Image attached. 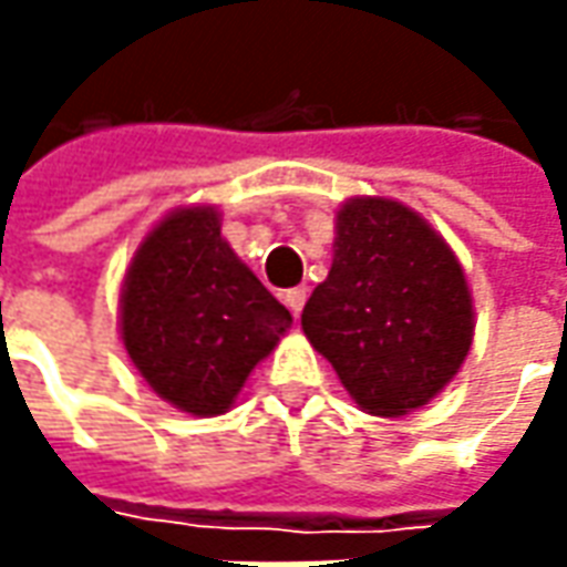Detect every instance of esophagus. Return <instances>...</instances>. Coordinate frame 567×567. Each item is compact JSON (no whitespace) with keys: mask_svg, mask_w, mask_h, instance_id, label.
Returning a JSON list of instances; mask_svg holds the SVG:
<instances>
[{"mask_svg":"<svg viewBox=\"0 0 567 567\" xmlns=\"http://www.w3.org/2000/svg\"><path fill=\"white\" fill-rule=\"evenodd\" d=\"M306 296H309V290H306V287H293V290H287V293H284V302H287V309H290L293 316H299V312H302V306H306Z\"/></svg>","mask_w":567,"mask_h":567,"instance_id":"obj_1","label":"esophagus"}]
</instances>
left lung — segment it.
I'll return each instance as SVG.
<instances>
[{
  "label": "left lung",
  "instance_id": "1",
  "mask_svg": "<svg viewBox=\"0 0 567 567\" xmlns=\"http://www.w3.org/2000/svg\"><path fill=\"white\" fill-rule=\"evenodd\" d=\"M473 296L445 239L391 198L338 210L334 261L302 331L372 416H406L457 375L473 343Z\"/></svg>",
  "mask_w": 567,
  "mask_h": 567
}]
</instances>
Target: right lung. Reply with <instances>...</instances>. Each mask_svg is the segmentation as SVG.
I'll list each match as a JSON object with an SVG mask.
<instances>
[{
    "label": "right lung",
    "instance_id": "right-lung-1",
    "mask_svg": "<svg viewBox=\"0 0 567 567\" xmlns=\"http://www.w3.org/2000/svg\"><path fill=\"white\" fill-rule=\"evenodd\" d=\"M293 316L236 258L214 207H179L144 236L120 296L128 360L166 403L227 413Z\"/></svg>",
    "mask_w": 567,
    "mask_h": 567
}]
</instances>
